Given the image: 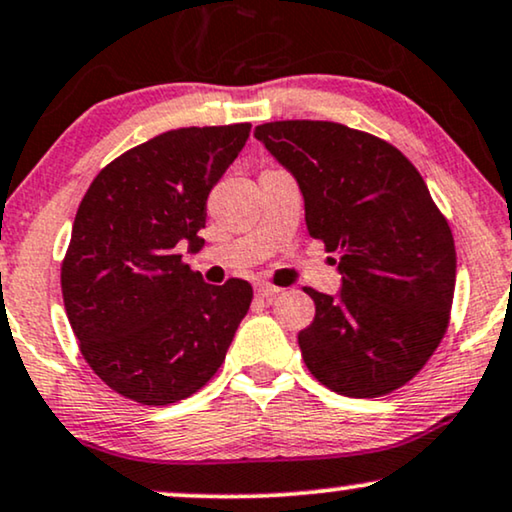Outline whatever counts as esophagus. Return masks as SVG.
Returning a JSON list of instances; mask_svg holds the SVG:
<instances>
[{
	"label": "esophagus",
	"mask_w": 512,
	"mask_h": 512,
	"mask_svg": "<svg viewBox=\"0 0 512 512\" xmlns=\"http://www.w3.org/2000/svg\"><path fill=\"white\" fill-rule=\"evenodd\" d=\"M255 292L260 297H267V299H271V297H276L278 292H281V288H276V285H271V283H257L255 285Z\"/></svg>",
	"instance_id": "obj_1"
}]
</instances>
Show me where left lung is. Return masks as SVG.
Masks as SVG:
<instances>
[{
  "instance_id": "1",
  "label": "left lung",
  "mask_w": 512,
  "mask_h": 512,
  "mask_svg": "<svg viewBox=\"0 0 512 512\" xmlns=\"http://www.w3.org/2000/svg\"><path fill=\"white\" fill-rule=\"evenodd\" d=\"M255 138L288 168L304 220L342 274L337 295L304 288L316 318L297 335L309 372L349 398L405 386L447 332L452 229L410 159L335 121H271Z\"/></svg>"
}]
</instances>
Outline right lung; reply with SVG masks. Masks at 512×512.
<instances>
[{"label": "right lung", "mask_w": 512, "mask_h": 512, "mask_svg": "<svg viewBox=\"0 0 512 512\" xmlns=\"http://www.w3.org/2000/svg\"><path fill=\"white\" fill-rule=\"evenodd\" d=\"M250 124L177 128L128 149L95 175L60 267L81 356L142 405H170L220 370L252 302L248 281L210 285L182 262L199 252L206 201Z\"/></svg>", "instance_id": "right-lung-1"}]
</instances>
